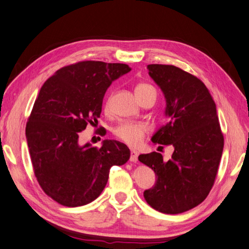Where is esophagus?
<instances>
[{"label": "esophagus", "mask_w": 249, "mask_h": 249, "mask_svg": "<svg viewBox=\"0 0 249 249\" xmlns=\"http://www.w3.org/2000/svg\"><path fill=\"white\" fill-rule=\"evenodd\" d=\"M138 156H139V153L137 151H135V149H131V151H130V161H131V162H137Z\"/></svg>", "instance_id": "obj_1"}]
</instances>
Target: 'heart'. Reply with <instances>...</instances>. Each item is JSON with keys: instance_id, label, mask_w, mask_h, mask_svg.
Listing matches in <instances>:
<instances>
[{"instance_id": "heart-1", "label": "heart", "mask_w": 249, "mask_h": 249, "mask_svg": "<svg viewBox=\"0 0 249 249\" xmlns=\"http://www.w3.org/2000/svg\"><path fill=\"white\" fill-rule=\"evenodd\" d=\"M154 89L152 86L147 84H140L135 88V93L138 96L143 94L144 92L148 90ZM109 100H107L106 105L108 106ZM148 132V126L143 123H124L118 126L114 129V136L117 137L119 140L124 142L125 144L132 147L139 146L142 143L143 139L145 138L146 134Z\"/></svg>"}]
</instances>
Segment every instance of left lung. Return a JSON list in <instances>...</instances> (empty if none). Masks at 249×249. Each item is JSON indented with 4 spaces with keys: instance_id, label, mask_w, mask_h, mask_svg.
Wrapping results in <instances>:
<instances>
[{
    "instance_id": "8db88e82",
    "label": "left lung",
    "mask_w": 249,
    "mask_h": 249,
    "mask_svg": "<svg viewBox=\"0 0 249 249\" xmlns=\"http://www.w3.org/2000/svg\"><path fill=\"white\" fill-rule=\"evenodd\" d=\"M149 76L165 98L167 123L152 137L173 145L172 158L153 152L139 161L155 172V186L144 191L147 204L159 212L178 214L199 205L214 183L224 137L215 103L205 84L175 66L148 65Z\"/></svg>"
}]
</instances>
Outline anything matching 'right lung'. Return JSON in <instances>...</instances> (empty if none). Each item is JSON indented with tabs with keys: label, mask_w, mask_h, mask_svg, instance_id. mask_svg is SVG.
I'll return each instance as SVG.
<instances>
[{
	"label": "right lung",
	"mask_w": 249,
	"mask_h": 249,
	"mask_svg": "<svg viewBox=\"0 0 249 249\" xmlns=\"http://www.w3.org/2000/svg\"><path fill=\"white\" fill-rule=\"evenodd\" d=\"M130 70L124 63L80 61L59 69L40 89L25 135L35 176L58 204L93 201L106 187L111 166L129 160V148L119 141L104 140L97 148L78 140L79 132L100 118L111 83Z\"/></svg>",
	"instance_id": "1"
}]
</instances>
